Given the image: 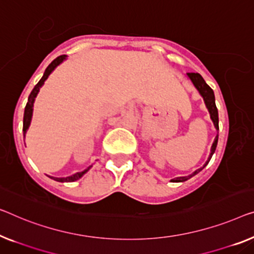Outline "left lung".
I'll return each mask as SVG.
<instances>
[{"label":"left lung","instance_id":"obj_1","mask_svg":"<svg viewBox=\"0 0 254 254\" xmlns=\"http://www.w3.org/2000/svg\"><path fill=\"white\" fill-rule=\"evenodd\" d=\"M187 76L189 77V79L192 82V84L197 91L199 92L200 96L203 97L204 99V103H205V106L207 108V111L210 113V116H211V120L212 122L214 124V127L217 128V131L219 130V117H218V109H217V106H215V98H214V92L213 90H212L209 85L206 84V82L204 81V78L200 76L198 73H187ZM217 143H218V134L217 137H215L213 143H212V147H211V154L209 156V160L206 161V163L203 165V168H205L209 163L212 155L215 151V148H217ZM203 168H200L198 170H196L194 173H191L190 176L188 177H179V178H176V179H172L171 181L172 183H183V181H186L188 180L189 178L194 177L195 175H197V173L200 171V170H203Z\"/></svg>","mask_w":254,"mask_h":254}]
</instances>
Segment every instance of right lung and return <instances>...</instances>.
Masks as SVG:
<instances>
[{"label": "right lung", "mask_w": 254, "mask_h": 254, "mask_svg": "<svg viewBox=\"0 0 254 254\" xmlns=\"http://www.w3.org/2000/svg\"><path fill=\"white\" fill-rule=\"evenodd\" d=\"M65 59H66V55L59 56L58 58H56V59L54 60V62H52V63L50 64V65H49V66L47 67V69H45L42 78L40 79L39 83H37V84H36L35 86H34L33 91H32V92H30L29 97H28L27 105H26V107H25V113H24V127H22V131H24V137H25L26 132H27L28 127H29V126H30V121H32V115H33L34 101H35V98H36V96H37V93H39L40 88L44 84L45 79H47V78L49 77V75H50V74L52 73V71H54L55 68H56L57 66H58V65H60V64H62ZM90 168H91V166H89L88 169H85L84 171L77 172V173H75V175L70 176V177H66V178H55V177H50V178H52V179L56 180V181H60V183H71V181H76V180H78L79 178H81L83 175H84V173H86V172L89 171Z\"/></svg>", "instance_id": "1"}]
</instances>
